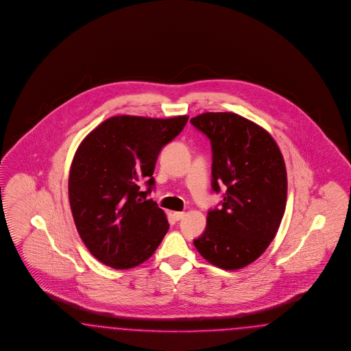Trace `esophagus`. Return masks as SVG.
<instances>
[{
    "label": "esophagus",
    "instance_id": "esophagus-1",
    "mask_svg": "<svg viewBox=\"0 0 351 351\" xmlns=\"http://www.w3.org/2000/svg\"><path fill=\"white\" fill-rule=\"evenodd\" d=\"M184 217H185V213H184V211H175V213H173V218H175L176 221H180Z\"/></svg>",
    "mask_w": 351,
    "mask_h": 351
}]
</instances>
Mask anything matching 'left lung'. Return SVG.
Wrapping results in <instances>:
<instances>
[{
    "label": "left lung",
    "mask_w": 351,
    "mask_h": 351,
    "mask_svg": "<svg viewBox=\"0 0 351 351\" xmlns=\"http://www.w3.org/2000/svg\"><path fill=\"white\" fill-rule=\"evenodd\" d=\"M191 123L211 142L213 189L225 191L222 208L209 211L193 244L214 267L238 270L277 235L287 198L285 160L267 130L237 113H202Z\"/></svg>",
    "instance_id": "left-lung-1"
}]
</instances>
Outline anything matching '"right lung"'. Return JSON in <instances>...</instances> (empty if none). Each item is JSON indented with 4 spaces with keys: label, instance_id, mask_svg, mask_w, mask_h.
Instances as JSON below:
<instances>
[{
    "label": "right lung",
    "instance_id": "1",
    "mask_svg": "<svg viewBox=\"0 0 351 351\" xmlns=\"http://www.w3.org/2000/svg\"><path fill=\"white\" fill-rule=\"evenodd\" d=\"M188 117L113 116L78 146L68 184L71 214L87 250L107 267H138L167 234L165 211L146 197L154 186L158 155ZM141 181L147 191H140Z\"/></svg>",
    "mask_w": 351,
    "mask_h": 351
}]
</instances>
